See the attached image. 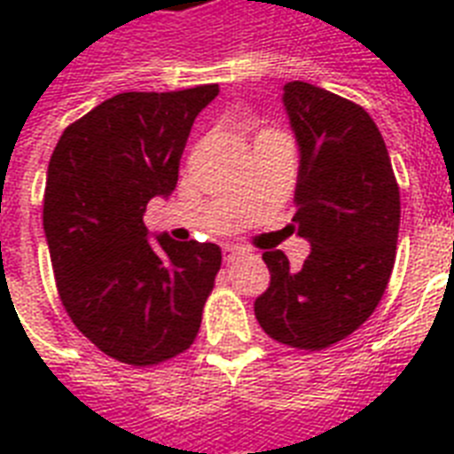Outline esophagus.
Segmentation results:
<instances>
[{
    "mask_svg": "<svg viewBox=\"0 0 454 454\" xmlns=\"http://www.w3.org/2000/svg\"><path fill=\"white\" fill-rule=\"evenodd\" d=\"M245 256V249L240 247H226L223 249V262L226 263H235L238 259H242Z\"/></svg>",
    "mask_w": 454,
    "mask_h": 454,
    "instance_id": "34e87169",
    "label": "esophagus"
}]
</instances>
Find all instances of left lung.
Wrapping results in <instances>:
<instances>
[{
    "instance_id": "1",
    "label": "left lung",
    "mask_w": 454,
    "mask_h": 454,
    "mask_svg": "<svg viewBox=\"0 0 454 454\" xmlns=\"http://www.w3.org/2000/svg\"><path fill=\"white\" fill-rule=\"evenodd\" d=\"M283 103L301 151L292 228L310 254L290 269L285 252H263L270 285L254 313L270 339L323 351L358 330L384 297L401 191L387 144L358 103L309 82L285 84Z\"/></svg>"
}]
</instances>
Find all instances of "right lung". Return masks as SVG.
Returning a JSON list of instances; mask_svg holds the SVG:
<instances>
[{"label": "right lung", "instance_id": "right-lung-1", "mask_svg": "<svg viewBox=\"0 0 454 454\" xmlns=\"http://www.w3.org/2000/svg\"><path fill=\"white\" fill-rule=\"evenodd\" d=\"M219 84L124 91L66 127L49 160L44 233L63 309L110 358L160 365L198 337L221 269L214 242H148L145 205L176 188L195 117Z\"/></svg>", "mask_w": 454, "mask_h": 454}]
</instances>
